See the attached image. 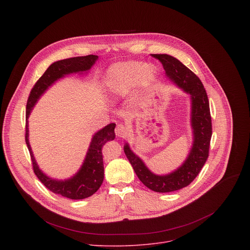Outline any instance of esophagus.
Returning a JSON list of instances; mask_svg holds the SVG:
<instances>
[{
  "label": "esophagus",
  "mask_w": 250,
  "mask_h": 250,
  "mask_svg": "<svg viewBox=\"0 0 250 250\" xmlns=\"http://www.w3.org/2000/svg\"><path fill=\"white\" fill-rule=\"evenodd\" d=\"M115 131H116V135H117L118 137H123V138H124V137H125L126 134H127V127H126L125 125L120 124V125H118L116 126Z\"/></svg>",
  "instance_id": "esophagus-1"
}]
</instances>
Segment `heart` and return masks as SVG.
I'll return each mask as SVG.
<instances>
[{
    "instance_id": "obj_1",
    "label": "heart",
    "mask_w": 250,
    "mask_h": 250,
    "mask_svg": "<svg viewBox=\"0 0 250 250\" xmlns=\"http://www.w3.org/2000/svg\"><path fill=\"white\" fill-rule=\"evenodd\" d=\"M156 77L152 66L140 61H126L113 65L106 72V84L116 95H125L137 84L149 86Z\"/></svg>"
}]
</instances>
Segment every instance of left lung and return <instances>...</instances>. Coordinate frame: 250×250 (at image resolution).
<instances>
[{"mask_svg":"<svg viewBox=\"0 0 250 250\" xmlns=\"http://www.w3.org/2000/svg\"><path fill=\"white\" fill-rule=\"evenodd\" d=\"M159 60L166 75L192 98V127L194 144L187 160L169 175L158 176L151 173L125 145V153L138 179L147 188L158 193H168L187 187L194 181L205 165L211 137V117L207 92L199 77L182 62L168 54H151Z\"/></svg>","mask_w":250,"mask_h":250,"instance_id":"1","label":"left lung"}]
</instances>
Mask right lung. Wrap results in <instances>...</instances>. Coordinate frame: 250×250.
Returning a JSON list of instances; mask_svg holds the SVG:
<instances>
[{"instance_id": "right-lung-1", "label": "right lung", "mask_w": 250, "mask_h": 250, "mask_svg": "<svg viewBox=\"0 0 250 250\" xmlns=\"http://www.w3.org/2000/svg\"><path fill=\"white\" fill-rule=\"evenodd\" d=\"M98 59L97 55H87V56H78L67 58L63 60L56 61L52 63L43 75L37 81L32 87L26 104L25 118L27 120L31 109L34 104L37 103L39 98L43 94V92L57 79L63 77L64 75L70 73L82 72V71L89 70L92 65ZM115 127L116 124H110L104 126L103 129L98 131L90 145L86 159L83 163L80 171L69 180L66 181H56L50 179L46 175H44L39 168L31 148L28 142V128L27 122L25 123V144L27 146L32 169L34 174L40 179V181L52 193L58 194L68 199L72 200H81L88 198L95 194L101 187L104 180V163H103V154L102 148L106 141L115 139Z\"/></svg>"}]
</instances>
